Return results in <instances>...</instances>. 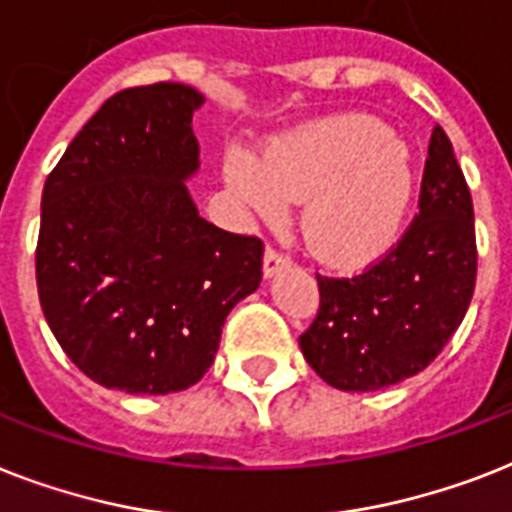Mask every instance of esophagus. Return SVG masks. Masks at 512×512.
I'll use <instances>...</instances> for the list:
<instances>
[{
	"label": "esophagus",
	"instance_id": "34e87169",
	"mask_svg": "<svg viewBox=\"0 0 512 512\" xmlns=\"http://www.w3.org/2000/svg\"><path fill=\"white\" fill-rule=\"evenodd\" d=\"M284 268H289V257L281 255V252H278V249H273V247L265 249V257H263L265 278L276 276V273H281Z\"/></svg>",
	"mask_w": 512,
	"mask_h": 512
}]
</instances>
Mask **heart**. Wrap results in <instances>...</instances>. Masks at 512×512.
<instances>
[{
	"label": "heart",
	"instance_id": "1",
	"mask_svg": "<svg viewBox=\"0 0 512 512\" xmlns=\"http://www.w3.org/2000/svg\"><path fill=\"white\" fill-rule=\"evenodd\" d=\"M226 181L244 205L273 220L302 207L310 247L336 265H363L400 236L415 194L410 147L368 115H334L270 144L263 162L226 157Z\"/></svg>",
	"mask_w": 512,
	"mask_h": 512
}]
</instances>
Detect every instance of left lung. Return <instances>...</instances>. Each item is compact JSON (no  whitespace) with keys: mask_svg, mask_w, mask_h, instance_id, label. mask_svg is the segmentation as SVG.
<instances>
[{"mask_svg":"<svg viewBox=\"0 0 512 512\" xmlns=\"http://www.w3.org/2000/svg\"><path fill=\"white\" fill-rule=\"evenodd\" d=\"M418 207L397 247L371 268L352 278L318 276L321 307L299 347L334 389L376 392L415 376L468 313L479 263L473 202L439 126Z\"/></svg>","mask_w":512,"mask_h":512,"instance_id":"1","label":"left lung"}]
</instances>
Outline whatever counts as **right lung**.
Instances as JSON below:
<instances>
[{"label": "right lung", "mask_w": 512, "mask_h": 512, "mask_svg": "<svg viewBox=\"0 0 512 512\" xmlns=\"http://www.w3.org/2000/svg\"><path fill=\"white\" fill-rule=\"evenodd\" d=\"M184 83L123 89L99 107L41 194L44 318L91 381L128 394L189 389L213 365L231 307L263 278V242L199 218Z\"/></svg>", "instance_id": "1"}]
</instances>
